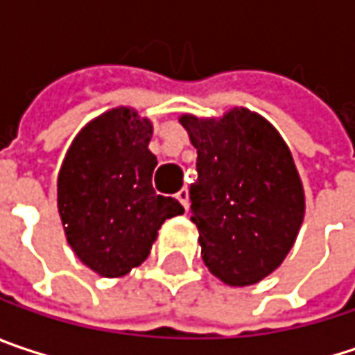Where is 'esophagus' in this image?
<instances>
[{
	"label": "esophagus",
	"mask_w": 355,
	"mask_h": 355,
	"mask_svg": "<svg viewBox=\"0 0 355 355\" xmlns=\"http://www.w3.org/2000/svg\"><path fill=\"white\" fill-rule=\"evenodd\" d=\"M175 196H178V200L182 202V206H184V208L188 210V208H190V191L186 190V188H182V190L178 191Z\"/></svg>",
	"instance_id": "esophagus-1"
}]
</instances>
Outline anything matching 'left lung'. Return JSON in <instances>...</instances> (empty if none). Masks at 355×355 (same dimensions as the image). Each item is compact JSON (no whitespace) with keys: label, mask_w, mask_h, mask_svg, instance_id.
Instances as JSON below:
<instances>
[{"label":"left lung","mask_w":355,"mask_h":355,"mask_svg":"<svg viewBox=\"0 0 355 355\" xmlns=\"http://www.w3.org/2000/svg\"><path fill=\"white\" fill-rule=\"evenodd\" d=\"M198 149L191 222L210 272L232 287L254 285L291 250L305 214L303 186L281 135L246 109L220 121L184 114Z\"/></svg>","instance_id":"8db88e82"}]
</instances>
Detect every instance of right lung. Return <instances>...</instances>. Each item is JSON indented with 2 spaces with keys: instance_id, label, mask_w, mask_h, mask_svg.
Masks as SVG:
<instances>
[{
  "instance_id": "obj_1",
  "label": "right lung",
  "mask_w": 355,
  "mask_h": 355,
  "mask_svg": "<svg viewBox=\"0 0 355 355\" xmlns=\"http://www.w3.org/2000/svg\"><path fill=\"white\" fill-rule=\"evenodd\" d=\"M153 127L131 109H113L72 141L58 173V210L76 257L103 277L141 265L167 218L182 214L175 198L157 196V165L147 149Z\"/></svg>"
}]
</instances>
